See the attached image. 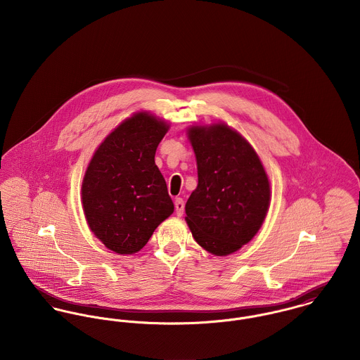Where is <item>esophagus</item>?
Returning <instances> with one entry per match:
<instances>
[{"instance_id": "obj_1", "label": "esophagus", "mask_w": 360, "mask_h": 360, "mask_svg": "<svg viewBox=\"0 0 360 360\" xmlns=\"http://www.w3.org/2000/svg\"><path fill=\"white\" fill-rule=\"evenodd\" d=\"M174 207H176V214L177 216H183L184 212V201L181 198H176L174 200Z\"/></svg>"}]
</instances>
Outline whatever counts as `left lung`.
Here are the masks:
<instances>
[{"instance_id":"left-lung-1","label":"left lung","mask_w":360,"mask_h":360,"mask_svg":"<svg viewBox=\"0 0 360 360\" xmlns=\"http://www.w3.org/2000/svg\"><path fill=\"white\" fill-rule=\"evenodd\" d=\"M197 158L198 186L186 221L207 252L226 257L257 236L270 205V183L252 146L226 123L187 131Z\"/></svg>"}]
</instances>
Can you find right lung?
<instances>
[{"label":"right lung","mask_w":360,"mask_h":360,"mask_svg":"<svg viewBox=\"0 0 360 360\" xmlns=\"http://www.w3.org/2000/svg\"><path fill=\"white\" fill-rule=\"evenodd\" d=\"M169 124L150 112L123 120L93 155L82 184L90 230L120 255L139 252L174 205L155 165Z\"/></svg>","instance_id":"add662e5"}]
</instances>
